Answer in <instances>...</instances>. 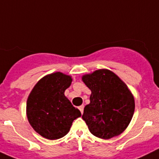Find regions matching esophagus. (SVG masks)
I'll return each instance as SVG.
<instances>
[{"mask_svg": "<svg viewBox=\"0 0 159 159\" xmlns=\"http://www.w3.org/2000/svg\"><path fill=\"white\" fill-rule=\"evenodd\" d=\"M84 105H81V106L79 107V110L80 111L81 114H83V112H84Z\"/></svg>", "mask_w": 159, "mask_h": 159, "instance_id": "34e87169", "label": "esophagus"}]
</instances>
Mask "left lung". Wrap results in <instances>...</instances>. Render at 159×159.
I'll list each match as a JSON object with an SVG mask.
<instances>
[{"label": "left lung", "instance_id": "1", "mask_svg": "<svg viewBox=\"0 0 159 159\" xmlns=\"http://www.w3.org/2000/svg\"><path fill=\"white\" fill-rule=\"evenodd\" d=\"M92 91L90 103L84 107L83 119L90 132L108 139L127 128L134 111V99L127 85L106 69L94 71L82 78Z\"/></svg>", "mask_w": 159, "mask_h": 159}]
</instances>
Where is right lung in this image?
I'll return each mask as SVG.
<instances>
[{
    "mask_svg": "<svg viewBox=\"0 0 159 159\" xmlns=\"http://www.w3.org/2000/svg\"><path fill=\"white\" fill-rule=\"evenodd\" d=\"M71 78L61 72L42 78L31 92L27 100V117L38 134L48 139H58L69 131L80 111L64 95Z\"/></svg>",
    "mask_w": 159,
    "mask_h": 159,
    "instance_id": "obj_1",
    "label": "right lung"
}]
</instances>
